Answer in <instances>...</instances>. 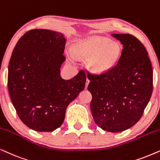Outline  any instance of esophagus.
Listing matches in <instances>:
<instances>
[{"label": "esophagus", "instance_id": "obj_1", "mask_svg": "<svg viewBox=\"0 0 160 160\" xmlns=\"http://www.w3.org/2000/svg\"><path fill=\"white\" fill-rule=\"evenodd\" d=\"M89 82H90V80H89V79L87 78L86 79V88H87V87H88V85L89 84Z\"/></svg>", "mask_w": 160, "mask_h": 160}]
</instances>
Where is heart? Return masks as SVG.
I'll return each instance as SVG.
<instances>
[{
  "label": "heart",
  "instance_id": "heart-1",
  "mask_svg": "<svg viewBox=\"0 0 160 160\" xmlns=\"http://www.w3.org/2000/svg\"><path fill=\"white\" fill-rule=\"evenodd\" d=\"M72 51L78 58H87L86 65L91 72L101 74L116 65L121 54V46L107 37H93L76 43Z\"/></svg>",
  "mask_w": 160,
  "mask_h": 160
}]
</instances>
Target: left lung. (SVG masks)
<instances>
[{"label": "left lung", "mask_w": 160, "mask_h": 160, "mask_svg": "<svg viewBox=\"0 0 160 160\" xmlns=\"http://www.w3.org/2000/svg\"><path fill=\"white\" fill-rule=\"evenodd\" d=\"M123 44L116 66L104 73L88 72L91 110L98 127L126 130L141 118L153 91V70L146 48L131 34H112Z\"/></svg>", "instance_id": "left-lung-1"}]
</instances>
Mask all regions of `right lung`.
I'll list each match as a JSON object with an SVG mask.
<instances>
[{
	"mask_svg": "<svg viewBox=\"0 0 160 160\" xmlns=\"http://www.w3.org/2000/svg\"><path fill=\"white\" fill-rule=\"evenodd\" d=\"M66 39L59 32L34 29L19 39L8 64V88L19 118L33 130L52 132L61 126L70 102L83 90V70L63 80L60 67Z\"/></svg>",
	"mask_w": 160,
	"mask_h": 160,
	"instance_id": "add662e5",
	"label": "right lung"
}]
</instances>
